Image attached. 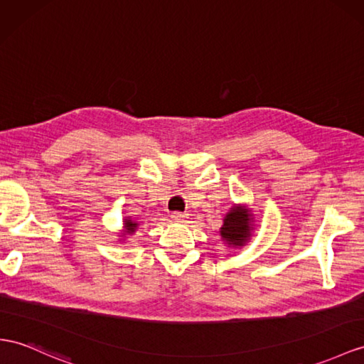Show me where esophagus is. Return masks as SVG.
Listing matches in <instances>:
<instances>
[{"instance_id": "obj_1", "label": "esophagus", "mask_w": 364, "mask_h": 364, "mask_svg": "<svg viewBox=\"0 0 364 364\" xmlns=\"http://www.w3.org/2000/svg\"><path fill=\"white\" fill-rule=\"evenodd\" d=\"M171 218H172L173 221H176V223H183V221H186V218H188V213H183V212H172Z\"/></svg>"}]
</instances>
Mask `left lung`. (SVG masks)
Returning <instances> with one entry per match:
<instances>
[{
  "label": "left lung",
  "mask_w": 364,
  "mask_h": 364,
  "mask_svg": "<svg viewBox=\"0 0 364 364\" xmlns=\"http://www.w3.org/2000/svg\"><path fill=\"white\" fill-rule=\"evenodd\" d=\"M255 229L254 213L245 204H234L223 220L220 237L228 247L241 249L246 246Z\"/></svg>",
  "instance_id": "obj_1"
}]
</instances>
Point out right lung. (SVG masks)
Here are the masks:
<instances>
[{"label":"right lung","instance_id":"add662e5","mask_svg":"<svg viewBox=\"0 0 364 364\" xmlns=\"http://www.w3.org/2000/svg\"><path fill=\"white\" fill-rule=\"evenodd\" d=\"M138 221H135V220H132L130 217H124L123 218V230L119 232V240L118 241H126V237L127 235H134L135 234V230L138 229Z\"/></svg>","mask_w":364,"mask_h":364}]
</instances>
